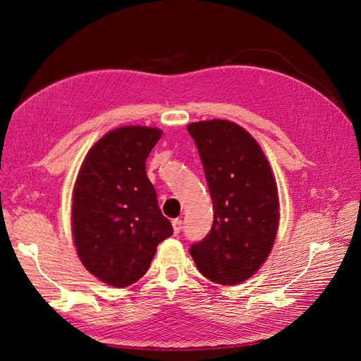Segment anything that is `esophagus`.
Wrapping results in <instances>:
<instances>
[{
    "instance_id": "obj_1",
    "label": "esophagus",
    "mask_w": 361,
    "mask_h": 361,
    "mask_svg": "<svg viewBox=\"0 0 361 361\" xmlns=\"http://www.w3.org/2000/svg\"><path fill=\"white\" fill-rule=\"evenodd\" d=\"M181 224H183V221H181L180 219L172 220V228H173V233H176V235H178V233H180V231H181Z\"/></svg>"
}]
</instances>
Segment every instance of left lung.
Returning a JSON list of instances; mask_svg holds the SVG:
<instances>
[{"instance_id":"obj_1","label":"left lung","mask_w":361,"mask_h":361,"mask_svg":"<svg viewBox=\"0 0 361 361\" xmlns=\"http://www.w3.org/2000/svg\"><path fill=\"white\" fill-rule=\"evenodd\" d=\"M202 160L214 221L190 247L197 271L209 281L233 286L268 259L279 223L276 183L257 141L229 120L188 126Z\"/></svg>"}]
</instances>
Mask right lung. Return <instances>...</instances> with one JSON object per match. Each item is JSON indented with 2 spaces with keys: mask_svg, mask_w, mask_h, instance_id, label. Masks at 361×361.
I'll list each match as a JSON object with an SVG mask.
<instances>
[{
  "mask_svg": "<svg viewBox=\"0 0 361 361\" xmlns=\"http://www.w3.org/2000/svg\"><path fill=\"white\" fill-rule=\"evenodd\" d=\"M162 130L117 128L93 144L73 192V238L85 268L123 288L147 272L156 247L173 232L162 216L145 160Z\"/></svg>",
  "mask_w": 361,
  "mask_h": 361,
  "instance_id": "obj_1",
  "label": "right lung"
}]
</instances>
